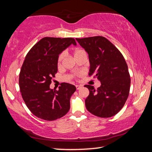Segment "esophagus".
I'll return each instance as SVG.
<instances>
[{
  "instance_id": "obj_1",
  "label": "esophagus",
  "mask_w": 152,
  "mask_h": 152,
  "mask_svg": "<svg viewBox=\"0 0 152 152\" xmlns=\"http://www.w3.org/2000/svg\"><path fill=\"white\" fill-rule=\"evenodd\" d=\"M76 88L77 90H79V89H80L82 88V86H80V85H76Z\"/></svg>"
}]
</instances>
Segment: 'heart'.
<instances>
[{
    "mask_svg": "<svg viewBox=\"0 0 152 152\" xmlns=\"http://www.w3.org/2000/svg\"><path fill=\"white\" fill-rule=\"evenodd\" d=\"M83 52H85L84 50H82V49H76L75 51H74V56H78L79 54H80V53H83ZM64 53H61V54L58 57V66H60L61 65V61H62L63 58H64Z\"/></svg>",
    "mask_w": 152,
    "mask_h": 152,
    "instance_id": "b5f03b06",
    "label": "heart"
}]
</instances>
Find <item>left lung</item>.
<instances>
[{"label": "left lung", "mask_w": 152, "mask_h": 152, "mask_svg": "<svg viewBox=\"0 0 152 152\" xmlns=\"http://www.w3.org/2000/svg\"><path fill=\"white\" fill-rule=\"evenodd\" d=\"M88 53V75L101 81L97 89L86 84L89 95L86 109L95 116L108 118L116 115L124 106L129 94L131 78L128 66L120 51L102 36L76 39Z\"/></svg>", "instance_id": "1"}]
</instances>
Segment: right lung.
Returning a JSON list of instances; mask_svg holds the SVG:
<instances>
[{"label":"right lung","mask_w":152,"mask_h":152,"mask_svg":"<svg viewBox=\"0 0 152 152\" xmlns=\"http://www.w3.org/2000/svg\"><path fill=\"white\" fill-rule=\"evenodd\" d=\"M72 43L76 45L72 37H43L25 58L19 74L20 91L28 109L38 118L54 121L70 110L76 87L63 82L57 91L50 89V85L58 72L59 54Z\"/></svg>","instance_id":"right-lung-1"}]
</instances>
